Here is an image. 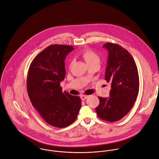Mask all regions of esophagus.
Wrapping results in <instances>:
<instances>
[{
    "instance_id": "esophagus-1",
    "label": "esophagus",
    "mask_w": 159,
    "mask_h": 159,
    "mask_svg": "<svg viewBox=\"0 0 159 159\" xmlns=\"http://www.w3.org/2000/svg\"><path fill=\"white\" fill-rule=\"evenodd\" d=\"M88 97H89V96L84 95H82L80 96V98H81V99H82V101L85 100L86 99H87Z\"/></svg>"
}]
</instances>
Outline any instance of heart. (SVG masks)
<instances>
[{
  "mask_svg": "<svg viewBox=\"0 0 159 159\" xmlns=\"http://www.w3.org/2000/svg\"><path fill=\"white\" fill-rule=\"evenodd\" d=\"M80 55L89 66L92 65L99 66L101 61L100 57L94 51L90 49H85L80 53Z\"/></svg>",
  "mask_w": 159,
  "mask_h": 159,
  "instance_id": "obj_1",
  "label": "heart"
}]
</instances>
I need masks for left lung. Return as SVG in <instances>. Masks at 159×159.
<instances>
[{
    "label": "left lung",
    "instance_id": "8db88e82",
    "mask_svg": "<svg viewBox=\"0 0 159 159\" xmlns=\"http://www.w3.org/2000/svg\"><path fill=\"white\" fill-rule=\"evenodd\" d=\"M102 48L109 52L105 79L111 84L109 97H98V116L109 122L122 119L133 106L139 92V75L134 59L122 46L110 42Z\"/></svg>",
    "mask_w": 159,
    "mask_h": 159
}]
</instances>
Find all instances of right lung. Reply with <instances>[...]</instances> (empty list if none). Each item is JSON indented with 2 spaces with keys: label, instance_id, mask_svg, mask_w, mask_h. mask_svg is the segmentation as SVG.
Instances as JSON below:
<instances>
[{
  "label": "right lung",
  "instance_id": "right-lung-1",
  "mask_svg": "<svg viewBox=\"0 0 159 159\" xmlns=\"http://www.w3.org/2000/svg\"><path fill=\"white\" fill-rule=\"evenodd\" d=\"M73 47L51 45L39 53L31 64L27 78L28 96L34 108L52 126L67 127L77 119L81 107L78 96L63 92L64 59Z\"/></svg>",
  "mask_w": 159,
  "mask_h": 159
}]
</instances>
